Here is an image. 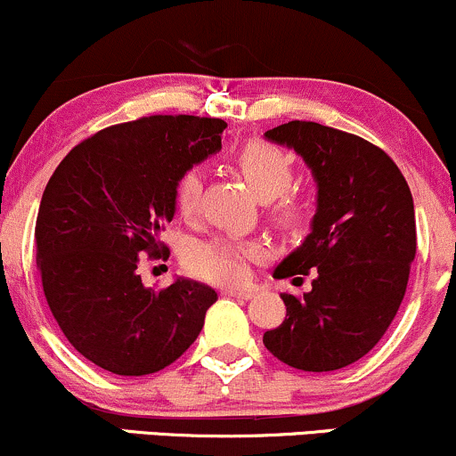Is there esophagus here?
I'll return each mask as SVG.
<instances>
[{"mask_svg": "<svg viewBox=\"0 0 456 456\" xmlns=\"http://www.w3.org/2000/svg\"><path fill=\"white\" fill-rule=\"evenodd\" d=\"M220 294L223 297H236V298H244V301H248V298H253V289H238V288H223L220 289Z\"/></svg>", "mask_w": 456, "mask_h": 456, "instance_id": "obj_1", "label": "esophagus"}]
</instances>
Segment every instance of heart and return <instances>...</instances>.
Wrapping results in <instances>:
<instances>
[{
  "mask_svg": "<svg viewBox=\"0 0 456 456\" xmlns=\"http://www.w3.org/2000/svg\"><path fill=\"white\" fill-rule=\"evenodd\" d=\"M233 162L262 201L281 197L292 183V162L274 144L259 142V140L244 144L233 155ZM201 194L203 173L199 168L182 173L175 183V205L183 218H192L197 214ZM277 212L283 220H294L298 218V205L292 197H285L279 201ZM255 257H259V247L255 244H240L232 240H197L190 242L183 251V266L203 281L238 285L248 279Z\"/></svg>",
  "mask_w": 456,
  "mask_h": 456,
  "instance_id": "b5f03b06",
  "label": "heart"
}]
</instances>
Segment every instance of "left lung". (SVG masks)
I'll return each mask as SVG.
<instances>
[{"instance_id": "8db88e82", "label": "left lung", "mask_w": 456, "mask_h": 456, "mask_svg": "<svg viewBox=\"0 0 456 456\" xmlns=\"http://www.w3.org/2000/svg\"><path fill=\"white\" fill-rule=\"evenodd\" d=\"M264 136L301 155L318 190L312 232L273 273L312 270V289L281 294L285 320L264 346L305 372L346 368L377 346L403 303L415 257L411 190L387 153L353 134L289 121Z\"/></svg>"}]
</instances>
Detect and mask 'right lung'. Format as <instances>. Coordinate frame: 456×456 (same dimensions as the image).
Returning a JSON list of instances; mask_svg holds the SVG:
<instances>
[{
    "label": "right lung",
    "instance_id": "1",
    "mask_svg": "<svg viewBox=\"0 0 456 456\" xmlns=\"http://www.w3.org/2000/svg\"><path fill=\"white\" fill-rule=\"evenodd\" d=\"M220 118L144 117L84 140L49 179L37 266L58 327L79 354L121 377L171 366L201 333L218 294L177 277L155 292L140 255H162L182 173L220 151Z\"/></svg>",
    "mask_w": 456,
    "mask_h": 456
}]
</instances>
